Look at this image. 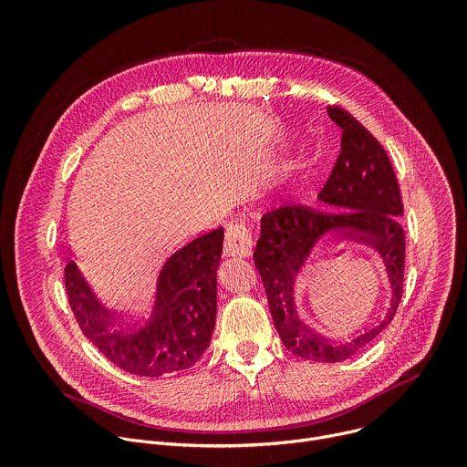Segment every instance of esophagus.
<instances>
[{"instance_id": "1", "label": "esophagus", "mask_w": 467, "mask_h": 467, "mask_svg": "<svg viewBox=\"0 0 467 467\" xmlns=\"http://www.w3.org/2000/svg\"><path fill=\"white\" fill-rule=\"evenodd\" d=\"M253 251V236L251 231L245 227V223H231L225 231V244H223V254L225 256H236V258H247Z\"/></svg>"}]
</instances>
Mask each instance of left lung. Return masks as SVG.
I'll return each mask as SVG.
<instances>
[{"label":"left lung","mask_w":467,"mask_h":467,"mask_svg":"<svg viewBox=\"0 0 467 467\" xmlns=\"http://www.w3.org/2000/svg\"><path fill=\"white\" fill-rule=\"evenodd\" d=\"M327 114L342 129V151L317 199L335 213L301 205L264 214L253 258L285 348L305 360L335 364L373 342L393 319L403 296L405 233L399 222L403 218L401 192L386 151L344 109L327 107ZM332 235L373 244L390 283L389 306L379 323L346 341L321 337L300 319L296 306V286L318 245Z\"/></svg>","instance_id":"left-lung-1"}]
</instances>
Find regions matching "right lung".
<instances>
[{
    "label": "right lung",
    "instance_id": "right-lung-1",
    "mask_svg": "<svg viewBox=\"0 0 467 467\" xmlns=\"http://www.w3.org/2000/svg\"><path fill=\"white\" fill-rule=\"evenodd\" d=\"M222 249L223 229L218 227L173 251L157 274L148 310L129 321L101 306L70 260L64 268L66 294L83 335L132 375L162 377L192 368L214 332Z\"/></svg>",
    "mask_w": 467,
    "mask_h": 467
}]
</instances>
